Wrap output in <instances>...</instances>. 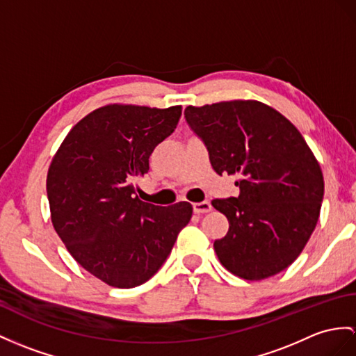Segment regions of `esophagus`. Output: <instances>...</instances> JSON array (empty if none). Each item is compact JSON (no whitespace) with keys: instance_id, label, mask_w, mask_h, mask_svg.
<instances>
[{"instance_id":"esophagus-1","label":"esophagus","mask_w":356,"mask_h":356,"mask_svg":"<svg viewBox=\"0 0 356 356\" xmlns=\"http://www.w3.org/2000/svg\"><path fill=\"white\" fill-rule=\"evenodd\" d=\"M193 211H195L196 214H204V213L211 211V204L208 202V201L196 202V204H193Z\"/></svg>"}]
</instances>
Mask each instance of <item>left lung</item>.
I'll use <instances>...</instances> for the list:
<instances>
[{
    "mask_svg": "<svg viewBox=\"0 0 356 356\" xmlns=\"http://www.w3.org/2000/svg\"><path fill=\"white\" fill-rule=\"evenodd\" d=\"M213 169L237 175V197L214 199L229 231L214 241L223 267L249 281L287 268L313 234L325 183L305 138L289 119L258 101L184 110Z\"/></svg>",
    "mask_w": 356,
    "mask_h": 356,
    "instance_id": "obj_1",
    "label": "left lung"
}]
</instances>
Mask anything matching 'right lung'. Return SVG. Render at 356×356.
<instances>
[{
  "label": "right lung",
  "mask_w": 356,
  "mask_h": 356,
  "mask_svg": "<svg viewBox=\"0 0 356 356\" xmlns=\"http://www.w3.org/2000/svg\"><path fill=\"white\" fill-rule=\"evenodd\" d=\"M179 118L181 106L101 107L69 131L51 161L54 229L75 261L111 287L133 289L152 278L192 219L188 202H142L134 187Z\"/></svg>",
  "instance_id": "add662e5"
}]
</instances>
